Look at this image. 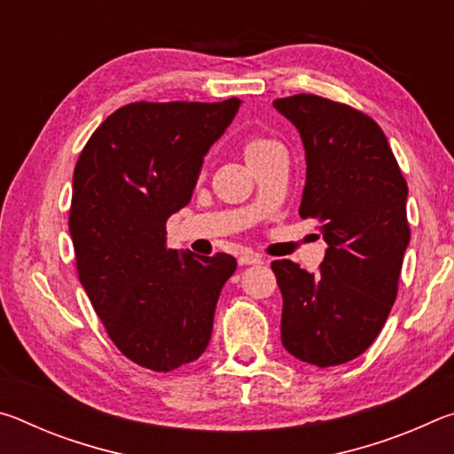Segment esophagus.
Wrapping results in <instances>:
<instances>
[{
	"mask_svg": "<svg viewBox=\"0 0 454 454\" xmlns=\"http://www.w3.org/2000/svg\"><path fill=\"white\" fill-rule=\"evenodd\" d=\"M238 264L240 266H250V264H264V258L254 252H244V254L238 258Z\"/></svg>",
	"mask_w": 454,
	"mask_h": 454,
	"instance_id": "esophagus-1",
	"label": "esophagus"
}]
</instances>
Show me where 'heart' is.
I'll use <instances>...</instances> for the list:
<instances>
[{
    "label": "heart",
    "mask_w": 454,
    "mask_h": 454,
    "mask_svg": "<svg viewBox=\"0 0 454 454\" xmlns=\"http://www.w3.org/2000/svg\"><path fill=\"white\" fill-rule=\"evenodd\" d=\"M276 145H280L272 137H266V136H260V134H252L244 140L242 144V152H244V158L246 162H252V160H256L260 156H264L266 152H270Z\"/></svg>",
    "instance_id": "1"
}]
</instances>
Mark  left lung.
<instances>
[{"mask_svg": "<svg viewBox=\"0 0 454 454\" xmlns=\"http://www.w3.org/2000/svg\"><path fill=\"white\" fill-rule=\"evenodd\" d=\"M274 107L301 132L306 186L301 216L320 222L328 244L317 274L274 260L282 292V344L302 363L344 364L371 347L398 292L409 186L387 136L366 114L296 94Z\"/></svg>", "mask_w": 454, "mask_h": 454, "instance_id": "left-lung-1", "label": "left lung"}]
</instances>
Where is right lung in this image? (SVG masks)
Here are the masks:
<instances>
[{
	"label": "right lung",
	"mask_w": 454,
	"mask_h": 454,
	"mask_svg": "<svg viewBox=\"0 0 454 454\" xmlns=\"http://www.w3.org/2000/svg\"><path fill=\"white\" fill-rule=\"evenodd\" d=\"M238 107V98L121 106L75 162V268L107 336L137 366L170 372L210 342L236 258L166 248V220L190 202L206 152Z\"/></svg>",
	"instance_id": "add662e5"
}]
</instances>
